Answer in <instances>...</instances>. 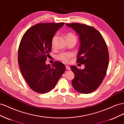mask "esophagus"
Returning a JSON list of instances; mask_svg holds the SVG:
<instances>
[{
	"label": "esophagus",
	"instance_id": "1",
	"mask_svg": "<svg viewBox=\"0 0 124 124\" xmlns=\"http://www.w3.org/2000/svg\"><path fill=\"white\" fill-rule=\"evenodd\" d=\"M65 67H66V69L67 70H70V66H68V65H66Z\"/></svg>",
	"mask_w": 124,
	"mask_h": 124
}]
</instances>
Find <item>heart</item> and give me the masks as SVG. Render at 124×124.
<instances>
[{
    "label": "heart",
    "instance_id": "b5f03b06",
    "mask_svg": "<svg viewBox=\"0 0 124 124\" xmlns=\"http://www.w3.org/2000/svg\"><path fill=\"white\" fill-rule=\"evenodd\" d=\"M66 38L67 39H76V36L72 33H68L66 34ZM56 38V36H55L52 39V46H54V42L55 41V39ZM73 56V54L72 53H70V52H62L61 54H59L57 56V58L59 59L60 61H61L63 62L67 63L68 62L70 58L72 57Z\"/></svg>",
    "mask_w": 124,
    "mask_h": 124
}]
</instances>
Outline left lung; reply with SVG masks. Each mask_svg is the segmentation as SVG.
<instances>
[{"label": "left lung", "instance_id": "left-lung-1", "mask_svg": "<svg viewBox=\"0 0 124 124\" xmlns=\"http://www.w3.org/2000/svg\"><path fill=\"white\" fill-rule=\"evenodd\" d=\"M78 34L80 46L77 63L85 65L83 70L70 67L75 74L73 88L80 93L87 94L96 90L102 83L108 65L107 44L99 31L94 27L79 23L66 24Z\"/></svg>", "mask_w": 124, "mask_h": 124}]
</instances>
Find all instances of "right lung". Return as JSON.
I'll use <instances>...</instances> for the list:
<instances>
[{"mask_svg": "<svg viewBox=\"0 0 124 124\" xmlns=\"http://www.w3.org/2000/svg\"><path fill=\"white\" fill-rule=\"evenodd\" d=\"M64 23H40L31 27L23 36L18 51L21 73L30 87L38 93H48L54 88L65 70L62 63L46 64L51 52L55 32Z\"/></svg>", "mask_w": 124, "mask_h": 124, "instance_id": "add662e5", "label": "right lung"}]
</instances>
